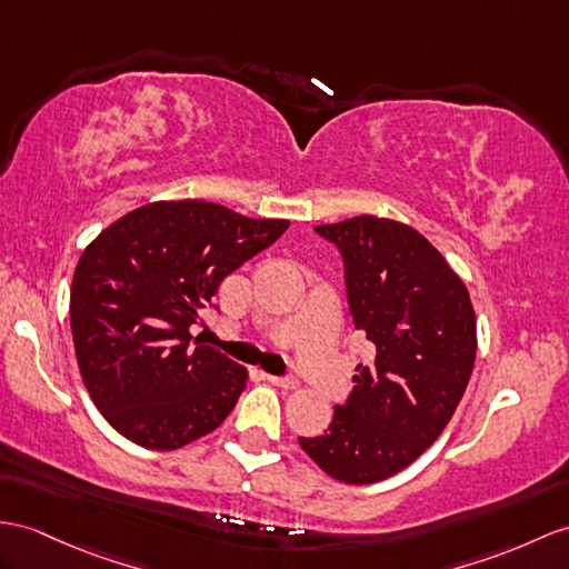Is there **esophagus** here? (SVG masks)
Listing matches in <instances>:
<instances>
[{
	"mask_svg": "<svg viewBox=\"0 0 569 569\" xmlns=\"http://www.w3.org/2000/svg\"><path fill=\"white\" fill-rule=\"evenodd\" d=\"M266 379L274 386H282V389H297V379L295 377H270V373H266Z\"/></svg>",
	"mask_w": 569,
	"mask_h": 569,
	"instance_id": "1",
	"label": "esophagus"
}]
</instances>
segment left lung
<instances>
[{"instance_id": "8db88e82", "label": "left lung", "mask_w": 569, "mask_h": 569, "mask_svg": "<svg viewBox=\"0 0 569 569\" xmlns=\"http://www.w3.org/2000/svg\"><path fill=\"white\" fill-rule=\"evenodd\" d=\"M340 251L352 323L373 345L350 398L301 449L330 478L369 485L396 476L435 445L476 362L468 289L412 227L371 214L313 227Z\"/></svg>"}]
</instances>
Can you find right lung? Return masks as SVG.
Wrapping results in <instances>:
<instances>
[{"label": "right lung", "mask_w": 569, "mask_h": 569, "mask_svg": "<svg viewBox=\"0 0 569 569\" xmlns=\"http://www.w3.org/2000/svg\"><path fill=\"white\" fill-rule=\"evenodd\" d=\"M287 219H251L202 200L120 217L79 258L69 321L81 379L110 427L154 451L210 435L248 371L190 336L227 274L266 251Z\"/></svg>", "instance_id": "add662e5"}]
</instances>
